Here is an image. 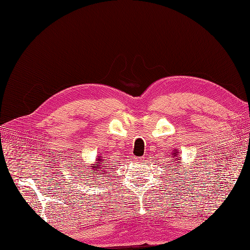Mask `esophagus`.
<instances>
[{
    "instance_id": "1",
    "label": "esophagus",
    "mask_w": 250,
    "mask_h": 250,
    "mask_svg": "<svg viewBox=\"0 0 250 250\" xmlns=\"http://www.w3.org/2000/svg\"><path fill=\"white\" fill-rule=\"evenodd\" d=\"M134 160L135 161H137V162H144V161H145V156H140V157H137V158H134Z\"/></svg>"
}]
</instances>
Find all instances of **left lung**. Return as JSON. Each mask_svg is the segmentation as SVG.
I'll return each instance as SVG.
<instances>
[{
  "mask_svg": "<svg viewBox=\"0 0 250 250\" xmlns=\"http://www.w3.org/2000/svg\"><path fill=\"white\" fill-rule=\"evenodd\" d=\"M174 154H175V153H174ZM176 160H177V157H176ZM176 160H174V161H176ZM176 164H177L176 166H178V165H179V162H176ZM175 171H176V170H175Z\"/></svg>",
  "mask_w": 250,
  "mask_h": 250,
  "instance_id": "8db88e82",
  "label": "left lung"
}]
</instances>
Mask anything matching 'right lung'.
I'll use <instances>...</instances> for the list:
<instances>
[{"mask_svg": "<svg viewBox=\"0 0 250 250\" xmlns=\"http://www.w3.org/2000/svg\"><path fill=\"white\" fill-rule=\"evenodd\" d=\"M101 158H102V156H98V157H97V162H98V163H96V165H95V167H94L95 170H94V172H95V171H101V170H102V167H100V165H99V164L102 162ZM104 173H107V172H105V170H104ZM100 174H102V172H100Z\"/></svg>", "mask_w": 250, "mask_h": 250, "instance_id": "right-lung-1", "label": "right lung"}]
</instances>
